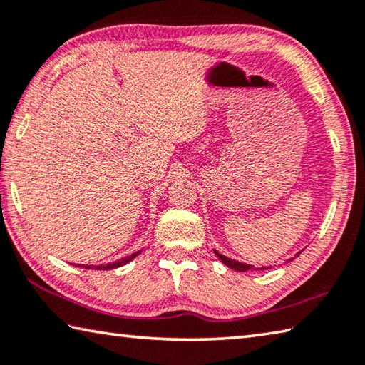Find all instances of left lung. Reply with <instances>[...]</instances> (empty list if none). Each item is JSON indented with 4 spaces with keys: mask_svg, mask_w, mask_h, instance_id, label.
I'll return each instance as SVG.
<instances>
[{
    "mask_svg": "<svg viewBox=\"0 0 365 365\" xmlns=\"http://www.w3.org/2000/svg\"><path fill=\"white\" fill-rule=\"evenodd\" d=\"M214 252H215V255L220 258V262L223 263V264H227L228 268H231V269H235V271H241V273H244V271H249V269H252V271H257V269H268V267H262V268H255L254 264H247V263H241V262H237V260H231V258H228L227 255H223V254H218V252L214 249ZM298 254H300V252H298ZM298 254H295V257H298ZM295 257H292V258H289L287 260V263L289 262H292Z\"/></svg>",
    "mask_w": 365,
    "mask_h": 365,
    "instance_id": "obj_1",
    "label": "left lung"
}]
</instances>
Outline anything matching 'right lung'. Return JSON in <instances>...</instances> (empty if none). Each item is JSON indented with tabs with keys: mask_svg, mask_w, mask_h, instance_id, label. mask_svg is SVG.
Instances as JSON below:
<instances>
[{
	"mask_svg": "<svg viewBox=\"0 0 365 365\" xmlns=\"http://www.w3.org/2000/svg\"><path fill=\"white\" fill-rule=\"evenodd\" d=\"M140 252H142V249L134 252V254H130L128 257L119 258V260H116L113 263H107V264H81V268H86V269H92V268H96V269H115V268H119V267H124L125 263H129V262L134 260V258L138 254H140ZM73 264H75V263H73ZM75 267H76V264H75ZM78 267H79V264H78Z\"/></svg>",
	"mask_w": 365,
	"mask_h": 365,
	"instance_id": "1",
	"label": "right lung"
}]
</instances>
